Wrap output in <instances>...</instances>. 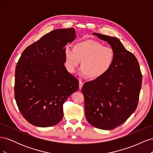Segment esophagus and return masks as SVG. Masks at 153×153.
<instances>
[{"label":"esophagus","mask_w":153,"mask_h":153,"mask_svg":"<svg viewBox=\"0 0 153 153\" xmlns=\"http://www.w3.org/2000/svg\"><path fill=\"white\" fill-rule=\"evenodd\" d=\"M84 82H82V80H79V89H82V86H83V85H84Z\"/></svg>","instance_id":"1"}]
</instances>
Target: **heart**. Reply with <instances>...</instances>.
Here are the masks:
<instances>
[{"mask_svg": "<svg viewBox=\"0 0 153 153\" xmlns=\"http://www.w3.org/2000/svg\"><path fill=\"white\" fill-rule=\"evenodd\" d=\"M115 50L100 41L87 39L76 43L73 48L66 46L64 49V64L68 72L74 73L80 64V73L91 78L105 75L114 65Z\"/></svg>", "mask_w": 153, "mask_h": 153, "instance_id": "heart-1", "label": "heart"}]
</instances>
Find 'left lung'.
<instances>
[{
  "label": "left lung",
  "instance_id": "1",
  "mask_svg": "<svg viewBox=\"0 0 153 153\" xmlns=\"http://www.w3.org/2000/svg\"><path fill=\"white\" fill-rule=\"evenodd\" d=\"M106 41L115 52L108 73L82 88L87 121L97 128L111 130L135 112L139 100L142 75L136 57L117 38L93 33Z\"/></svg>",
  "mask_w": 153,
  "mask_h": 153
}]
</instances>
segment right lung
<instances>
[{
  "label": "right lung",
  "instance_id": "right-lung-1",
  "mask_svg": "<svg viewBox=\"0 0 153 153\" xmlns=\"http://www.w3.org/2000/svg\"><path fill=\"white\" fill-rule=\"evenodd\" d=\"M76 38L74 28L59 29L27 47L15 69V98L22 115L38 127L54 126L63 117L62 105L79 82L64 64V49Z\"/></svg>",
  "mask_w": 153,
  "mask_h": 153
}]
</instances>
